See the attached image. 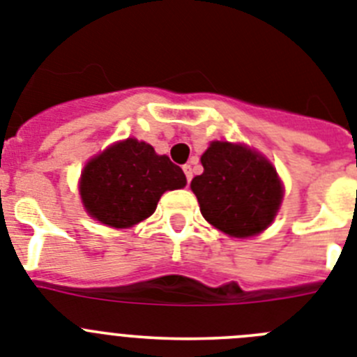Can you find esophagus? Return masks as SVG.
<instances>
[{"label": "esophagus", "instance_id": "34e87169", "mask_svg": "<svg viewBox=\"0 0 357 357\" xmlns=\"http://www.w3.org/2000/svg\"><path fill=\"white\" fill-rule=\"evenodd\" d=\"M184 173H185V178H188V184H189V182L193 181V166H191V164H185Z\"/></svg>", "mask_w": 357, "mask_h": 357}]
</instances>
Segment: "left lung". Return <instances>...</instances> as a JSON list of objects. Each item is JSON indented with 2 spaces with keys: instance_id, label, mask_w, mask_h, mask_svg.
I'll return each instance as SVG.
<instances>
[{
  "instance_id": "left-lung-1",
  "label": "left lung",
  "mask_w": 357,
  "mask_h": 357,
  "mask_svg": "<svg viewBox=\"0 0 357 357\" xmlns=\"http://www.w3.org/2000/svg\"><path fill=\"white\" fill-rule=\"evenodd\" d=\"M204 173L191 181L202 216L234 238L263 232L273 222L282 184L264 157L241 144L214 141L202 155Z\"/></svg>"
}]
</instances>
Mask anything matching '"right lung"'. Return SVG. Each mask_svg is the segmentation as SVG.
Segmentation results:
<instances>
[{"mask_svg": "<svg viewBox=\"0 0 357 357\" xmlns=\"http://www.w3.org/2000/svg\"><path fill=\"white\" fill-rule=\"evenodd\" d=\"M185 185V175L150 144H112L84 168L80 195L85 211L103 225L127 229L151 216L164 191Z\"/></svg>", "mask_w": 357, "mask_h": 357, "instance_id": "obj_1", "label": "right lung"}]
</instances>
